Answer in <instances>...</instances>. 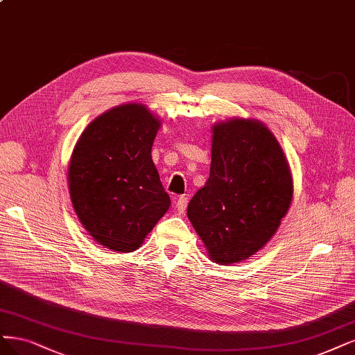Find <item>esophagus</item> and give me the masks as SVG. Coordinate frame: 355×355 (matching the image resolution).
<instances>
[{
    "label": "esophagus",
    "instance_id": "obj_1",
    "mask_svg": "<svg viewBox=\"0 0 355 355\" xmlns=\"http://www.w3.org/2000/svg\"><path fill=\"white\" fill-rule=\"evenodd\" d=\"M187 205H188V198L187 197H179L175 202V209L179 214H183L187 210Z\"/></svg>",
    "mask_w": 355,
    "mask_h": 355
}]
</instances>
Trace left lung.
<instances>
[{
	"label": "left lung",
	"instance_id": "left-lung-1",
	"mask_svg": "<svg viewBox=\"0 0 355 355\" xmlns=\"http://www.w3.org/2000/svg\"><path fill=\"white\" fill-rule=\"evenodd\" d=\"M211 132L210 176L187 214L209 259L229 266L273 238L291 207L294 180L282 146L263 121L234 117Z\"/></svg>",
	"mask_w": 355,
	"mask_h": 355
}]
</instances>
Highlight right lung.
<instances>
[{"mask_svg":"<svg viewBox=\"0 0 355 355\" xmlns=\"http://www.w3.org/2000/svg\"><path fill=\"white\" fill-rule=\"evenodd\" d=\"M162 120L138 103L107 110L73 148L67 183L82 226L104 248L138 250L170 207L151 150Z\"/></svg>","mask_w":355,"mask_h":355,"instance_id":"1","label":"right lung"}]
</instances>
